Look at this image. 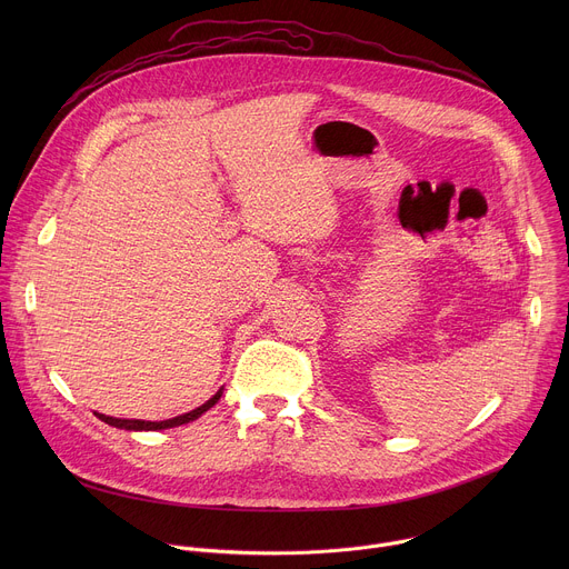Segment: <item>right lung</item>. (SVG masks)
<instances>
[{
	"instance_id": "add662e5",
	"label": "right lung",
	"mask_w": 569,
	"mask_h": 569,
	"mask_svg": "<svg viewBox=\"0 0 569 569\" xmlns=\"http://www.w3.org/2000/svg\"><path fill=\"white\" fill-rule=\"evenodd\" d=\"M222 396V391L213 393V398H209L204 405H200V408L182 415V417H176V419H167V421H134V419H112V417H106V415H99L94 412L103 423L108 426H114V428H121V430H167V428H176V426H182V423H189V421H196L198 417H202L209 408H213V405L218 402V398Z\"/></svg>"
}]
</instances>
